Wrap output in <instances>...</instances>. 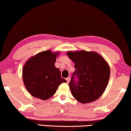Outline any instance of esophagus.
<instances>
[{"instance_id": "34e87169", "label": "esophagus", "mask_w": 131, "mask_h": 131, "mask_svg": "<svg viewBox=\"0 0 131 131\" xmlns=\"http://www.w3.org/2000/svg\"><path fill=\"white\" fill-rule=\"evenodd\" d=\"M67 81V83H69V82H70V80H71V77H68V78H67V79H66Z\"/></svg>"}]
</instances>
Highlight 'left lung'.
Wrapping results in <instances>:
<instances>
[{
    "label": "left lung",
    "instance_id": "left-lung-1",
    "mask_svg": "<svg viewBox=\"0 0 131 131\" xmlns=\"http://www.w3.org/2000/svg\"><path fill=\"white\" fill-rule=\"evenodd\" d=\"M75 70L69 83L73 97L82 103H88L99 99L108 83L110 68L107 63L95 52L69 51Z\"/></svg>",
    "mask_w": 131,
    "mask_h": 131
}]
</instances>
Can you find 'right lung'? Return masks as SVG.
<instances>
[{
    "mask_svg": "<svg viewBox=\"0 0 131 131\" xmlns=\"http://www.w3.org/2000/svg\"><path fill=\"white\" fill-rule=\"evenodd\" d=\"M59 52L51 51L40 52L29 59L23 68V80L26 89L34 97L47 100L56 93L65 79L61 77L59 69L55 67Z\"/></svg>",
    "mask_w": 131,
    "mask_h": 131,
    "instance_id": "obj_1",
    "label": "right lung"
}]
</instances>
